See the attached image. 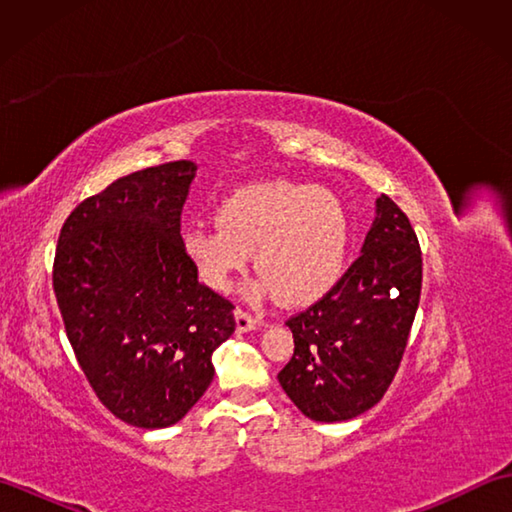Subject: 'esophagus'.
Instances as JSON below:
<instances>
[{
  "instance_id": "esophagus-1",
  "label": "esophagus",
  "mask_w": 512,
  "mask_h": 512,
  "mask_svg": "<svg viewBox=\"0 0 512 512\" xmlns=\"http://www.w3.org/2000/svg\"><path fill=\"white\" fill-rule=\"evenodd\" d=\"M235 323H237V332H250V330H255V328H259V325H262V319L253 317V314H248L242 308H237L235 310Z\"/></svg>"
}]
</instances>
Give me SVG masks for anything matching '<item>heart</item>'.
Segmentation results:
<instances>
[{
  "instance_id": "b5f03b06",
  "label": "heart",
  "mask_w": 512,
  "mask_h": 512,
  "mask_svg": "<svg viewBox=\"0 0 512 512\" xmlns=\"http://www.w3.org/2000/svg\"><path fill=\"white\" fill-rule=\"evenodd\" d=\"M200 279L226 292L255 253L257 273L290 306L321 297L339 277L347 253V217L332 193L273 182L239 189L220 204L217 224L182 237Z\"/></svg>"
}]
</instances>
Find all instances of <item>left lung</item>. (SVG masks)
I'll use <instances>...</instances> for the list:
<instances>
[{
  "label": "left lung",
  "mask_w": 512,
  "mask_h": 512,
  "mask_svg": "<svg viewBox=\"0 0 512 512\" xmlns=\"http://www.w3.org/2000/svg\"><path fill=\"white\" fill-rule=\"evenodd\" d=\"M422 253L409 217L380 195L376 217L347 273L286 325L295 354L277 374L303 416H361L394 380L420 303Z\"/></svg>",
  "instance_id": "left-lung-1"
}]
</instances>
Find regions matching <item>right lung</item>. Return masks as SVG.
Segmentation results:
<instances>
[{
    "mask_svg": "<svg viewBox=\"0 0 512 512\" xmlns=\"http://www.w3.org/2000/svg\"><path fill=\"white\" fill-rule=\"evenodd\" d=\"M198 167H147L83 200L65 220L52 286L70 345L116 418L165 429L213 380L235 332L233 303L198 281L180 213Z\"/></svg>",
    "mask_w": 512,
    "mask_h": 512,
    "instance_id": "right-lung-1",
    "label": "right lung"
}]
</instances>
